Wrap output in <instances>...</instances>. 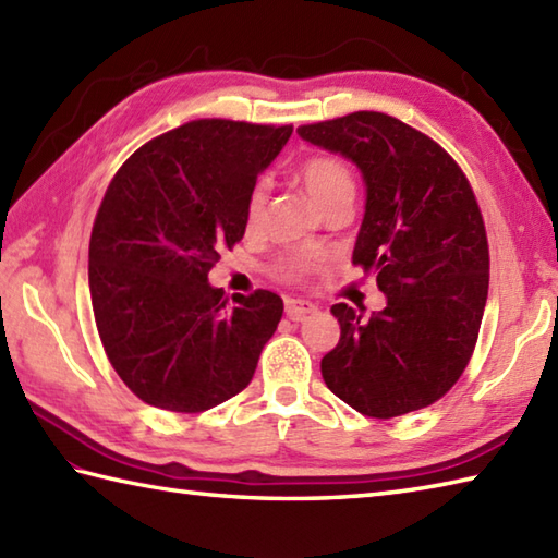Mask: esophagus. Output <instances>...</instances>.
<instances>
[{"label": "esophagus", "mask_w": 558, "mask_h": 558, "mask_svg": "<svg viewBox=\"0 0 558 558\" xmlns=\"http://www.w3.org/2000/svg\"><path fill=\"white\" fill-rule=\"evenodd\" d=\"M316 306L306 300H286V314L292 322H304L306 316L314 314Z\"/></svg>", "instance_id": "1"}]
</instances>
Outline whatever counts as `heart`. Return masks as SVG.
I'll return each mask as SVG.
<instances>
[{"instance_id":"b5f03b06","label":"heart","mask_w":558,"mask_h":558,"mask_svg":"<svg viewBox=\"0 0 558 558\" xmlns=\"http://www.w3.org/2000/svg\"><path fill=\"white\" fill-rule=\"evenodd\" d=\"M300 180H302L304 192L310 194V198L322 210L336 204H352L354 192H357L352 172L333 156L306 158L300 168ZM264 201H266V189L264 184H256L246 198L244 218H246L248 230L258 225L260 210H264ZM306 268H310V258L306 256H290L286 264H282V272H286L288 278L302 276Z\"/></svg>"}]
</instances>
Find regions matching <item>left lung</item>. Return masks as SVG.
Instances as JSON below:
<instances>
[{
	"label": "left lung",
	"mask_w": 558,
	"mask_h": 558,
	"mask_svg": "<svg viewBox=\"0 0 558 558\" xmlns=\"http://www.w3.org/2000/svg\"><path fill=\"white\" fill-rule=\"evenodd\" d=\"M357 165L366 186L352 264L374 272L381 312H330L340 340L322 360L333 393L366 417L432 405L465 372L489 292V244L470 182L448 153L384 112L300 126Z\"/></svg>",
	"instance_id": "left-lung-1"
}]
</instances>
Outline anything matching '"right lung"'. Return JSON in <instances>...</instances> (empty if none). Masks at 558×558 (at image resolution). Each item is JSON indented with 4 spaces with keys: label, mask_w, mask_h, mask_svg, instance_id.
<instances>
[{
    "label": "right lung",
    "mask_w": 558,
    "mask_h": 558,
    "mask_svg": "<svg viewBox=\"0 0 558 558\" xmlns=\"http://www.w3.org/2000/svg\"><path fill=\"white\" fill-rule=\"evenodd\" d=\"M292 126L196 120L141 146L114 174L88 248L108 360L153 408L204 412L240 393L282 316L276 292L228 306L208 270L246 230V198Z\"/></svg>",
    "instance_id": "1"
}]
</instances>
